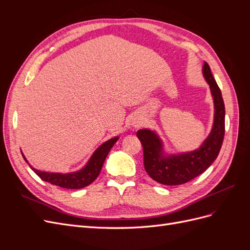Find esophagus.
I'll return each instance as SVG.
<instances>
[{"instance_id":"34e87169","label":"esophagus","mask_w":250,"mask_h":250,"mask_svg":"<svg viewBox=\"0 0 250 250\" xmlns=\"http://www.w3.org/2000/svg\"><path fill=\"white\" fill-rule=\"evenodd\" d=\"M138 126H139V125H138Z\"/></svg>"}]
</instances>
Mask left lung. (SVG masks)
I'll return each mask as SVG.
<instances>
[{"mask_svg": "<svg viewBox=\"0 0 250 250\" xmlns=\"http://www.w3.org/2000/svg\"><path fill=\"white\" fill-rule=\"evenodd\" d=\"M202 74L214 100V122L209 134L199 148L190 152L169 154L165 151L160 135L154 130L145 128L137 132L144 150V167L148 175L158 184L178 186L188 183L206 171L220 152L225 131L223 98L206 62L202 66Z\"/></svg>", "mask_w": 250, "mask_h": 250, "instance_id": "8db88e82", "label": "left lung"}]
</instances>
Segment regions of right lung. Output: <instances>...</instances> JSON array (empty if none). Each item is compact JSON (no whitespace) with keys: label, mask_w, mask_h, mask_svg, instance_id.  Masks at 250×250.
I'll return each instance as SVG.
<instances>
[{"label":"right lung","mask_w":250,"mask_h":250,"mask_svg":"<svg viewBox=\"0 0 250 250\" xmlns=\"http://www.w3.org/2000/svg\"><path fill=\"white\" fill-rule=\"evenodd\" d=\"M118 140L119 137H115L103 143L102 145H100L95 150V152L90 156L84 167L78 171L71 173H54L40 171L33 168L32 166L28 163L24 154L21 153V155L24 157L26 163L29 165V167L31 168L36 173V175H39L43 181H47V183H50L51 185H55L63 188H74V190H77V188H82L90 185L98 177L102 169L105 158H106L110 149L115 145Z\"/></svg>","instance_id":"right-lung-1"}]
</instances>
